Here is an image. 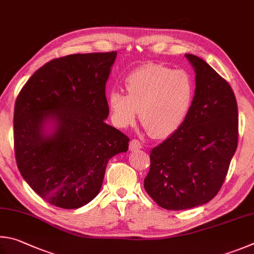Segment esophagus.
<instances>
[{
    "label": "esophagus",
    "instance_id": "34e87169",
    "mask_svg": "<svg viewBox=\"0 0 254 254\" xmlns=\"http://www.w3.org/2000/svg\"><path fill=\"white\" fill-rule=\"evenodd\" d=\"M141 148V144L139 140L137 139H131L130 143H129V149L130 150H137V149H140Z\"/></svg>",
    "mask_w": 254,
    "mask_h": 254
}]
</instances>
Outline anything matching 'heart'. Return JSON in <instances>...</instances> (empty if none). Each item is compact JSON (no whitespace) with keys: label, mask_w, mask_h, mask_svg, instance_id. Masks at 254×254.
I'll list each match as a JSON object with an SVG mask.
<instances>
[{"label":"heart","mask_w":254,"mask_h":254,"mask_svg":"<svg viewBox=\"0 0 254 254\" xmlns=\"http://www.w3.org/2000/svg\"><path fill=\"white\" fill-rule=\"evenodd\" d=\"M127 95L111 91L107 105L116 127L127 128L138 116L146 129L157 138L177 130L192 106L195 82L186 70L147 64L124 80Z\"/></svg>","instance_id":"1"}]
</instances>
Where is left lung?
Masks as SVG:
<instances>
[{"instance_id":"obj_1","label":"left lung","mask_w":254,"mask_h":254,"mask_svg":"<svg viewBox=\"0 0 254 254\" xmlns=\"http://www.w3.org/2000/svg\"><path fill=\"white\" fill-rule=\"evenodd\" d=\"M185 57L196 74L192 106L179 129L152 149L144 180L149 196L173 211L201 206L219 193L239 136L232 88L201 58Z\"/></svg>"}]
</instances>
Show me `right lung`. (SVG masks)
Returning <instances> with one entry per match:
<instances>
[{
  "mask_svg": "<svg viewBox=\"0 0 254 254\" xmlns=\"http://www.w3.org/2000/svg\"><path fill=\"white\" fill-rule=\"evenodd\" d=\"M117 52L49 61L22 88L14 106L17 168L52 205L79 208L101 189L107 163L129 138L105 123L106 82Z\"/></svg>",
  "mask_w": 254,
  "mask_h": 254,
  "instance_id": "1",
  "label": "right lung"
}]
</instances>
